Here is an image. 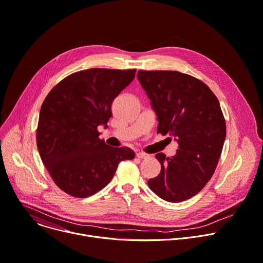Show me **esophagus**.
<instances>
[{"mask_svg": "<svg viewBox=\"0 0 263 263\" xmlns=\"http://www.w3.org/2000/svg\"><path fill=\"white\" fill-rule=\"evenodd\" d=\"M136 157L139 158V159H144V158L148 157V154L142 153V152H138V153H136Z\"/></svg>", "mask_w": 263, "mask_h": 263, "instance_id": "34e87169", "label": "esophagus"}]
</instances>
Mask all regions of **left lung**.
<instances>
[{"label":"left lung","instance_id":"8db88e82","mask_svg":"<svg viewBox=\"0 0 263 263\" xmlns=\"http://www.w3.org/2000/svg\"><path fill=\"white\" fill-rule=\"evenodd\" d=\"M137 79L156 112L157 134L178 142L176 154H156L160 173L148 180L153 192L169 202L193 197L213 176L227 134L216 95L200 80L178 71L139 70Z\"/></svg>","mask_w":263,"mask_h":263}]
</instances>
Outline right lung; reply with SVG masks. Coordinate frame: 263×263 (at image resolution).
Masks as SVG:
<instances>
[{
  "label": "right lung",
  "instance_id": "obj_1",
  "mask_svg": "<svg viewBox=\"0 0 263 263\" xmlns=\"http://www.w3.org/2000/svg\"><path fill=\"white\" fill-rule=\"evenodd\" d=\"M136 69L91 68L66 77L44 100L36 146L54 183L68 195L86 198L113 178L118 163L133 159L128 147L114 148L98 127L112 116L114 99L135 78Z\"/></svg>",
  "mask_w": 263,
  "mask_h": 263
}]
</instances>
